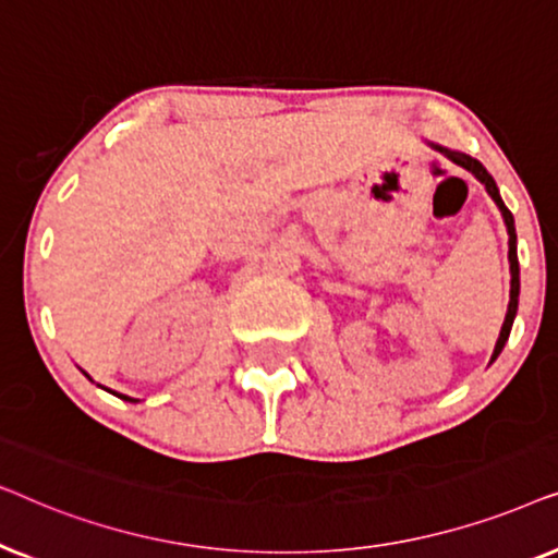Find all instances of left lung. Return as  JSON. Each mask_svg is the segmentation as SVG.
Masks as SVG:
<instances>
[{
  "label": "left lung",
  "instance_id": "obj_1",
  "mask_svg": "<svg viewBox=\"0 0 558 558\" xmlns=\"http://www.w3.org/2000/svg\"><path fill=\"white\" fill-rule=\"evenodd\" d=\"M426 144H429L432 149L441 151V155H445L447 159H452L454 165H460L462 170H468L470 174H475V178H477L480 182H483L485 190H487V195H490L493 201H495V205H498V210H500V216H502V223H506V228H508L510 302H508L506 319H502L498 342H495V350H493V357H490V363H493L495 357H498V355L502 353V348H506V342H508V338H510V330H513V319H515V315H518V294H521V269H518V251H515L518 239H515V220H513V213H510V210L506 208V203H502V197H500V190H498V185H495L493 174L487 172L485 167H483V162H477L475 157L464 155V151H460V149H447V147H441V144H434V142H426Z\"/></svg>",
  "mask_w": 558,
  "mask_h": 558
}]
</instances>
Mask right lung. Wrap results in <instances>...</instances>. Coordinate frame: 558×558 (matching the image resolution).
<instances>
[{
	"label": "right lung",
	"instance_id": "obj_1",
	"mask_svg": "<svg viewBox=\"0 0 558 558\" xmlns=\"http://www.w3.org/2000/svg\"><path fill=\"white\" fill-rule=\"evenodd\" d=\"M86 376H88V373H86ZM90 378V376H88ZM113 393V391H111ZM119 396V399H124V401H136V399H129V396H124V393H117Z\"/></svg>",
	"mask_w": 558,
	"mask_h": 558
}]
</instances>
